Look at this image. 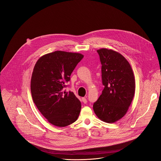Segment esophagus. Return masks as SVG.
Returning a JSON list of instances; mask_svg holds the SVG:
<instances>
[{"label": "esophagus", "instance_id": "34e87169", "mask_svg": "<svg viewBox=\"0 0 161 161\" xmlns=\"http://www.w3.org/2000/svg\"><path fill=\"white\" fill-rule=\"evenodd\" d=\"M82 101H83V103L84 104H86L87 103V100H86V99L85 97H83L82 98Z\"/></svg>", "mask_w": 161, "mask_h": 161}]
</instances>
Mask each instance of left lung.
I'll return each instance as SVG.
<instances>
[{
	"mask_svg": "<svg viewBox=\"0 0 161 161\" xmlns=\"http://www.w3.org/2000/svg\"><path fill=\"white\" fill-rule=\"evenodd\" d=\"M102 65V94L94 103L97 117L106 123H114L127 113L135 92V79L127 60L111 49L97 50Z\"/></svg>",
	"mask_w": 161,
	"mask_h": 161,
	"instance_id": "8db88e82",
	"label": "left lung"
}]
</instances>
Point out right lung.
Here are the masks:
<instances>
[{
	"instance_id": "right-lung-1",
	"label": "right lung",
	"mask_w": 161,
	"mask_h": 161,
	"mask_svg": "<svg viewBox=\"0 0 161 161\" xmlns=\"http://www.w3.org/2000/svg\"><path fill=\"white\" fill-rule=\"evenodd\" d=\"M83 58L79 53L55 51L36 62L31 81L33 101L51 124L64 127L79 117L81 104L73 92H65V83Z\"/></svg>"
}]
</instances>
